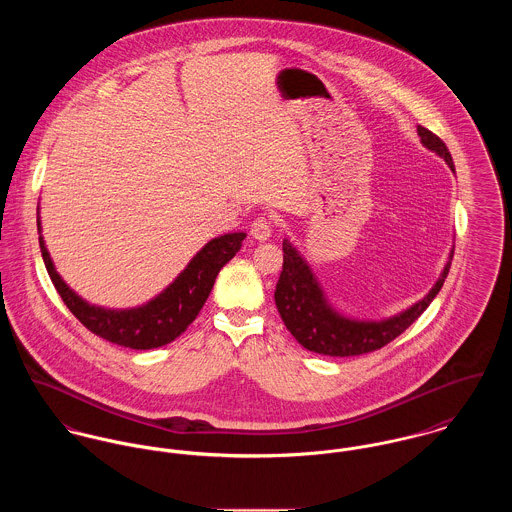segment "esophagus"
<instances>
[{
	"label": "esophagus",
	"mask_w": 512,
	"mask_h": 512,
	"mask_svg": "<svg viewBox=\"0 0 512 512\" xmlns=\"http://www.w3.org/2000/svg\"><path fill=\"white\" fill-rule=\"evenodd\" d=\"M251 235L257 239V241H267L273 233V226H271V220L261 216V218H255L253 224H251Z\"/></svg>",
	"instance_id": "34e87169"
}]
</instances>
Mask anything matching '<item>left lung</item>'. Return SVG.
Segmentation results:
<instances>
[{
	"label": "left lung",
	"mask_w": 512,
	"mask_h": 512,
	"mask_svg": "<svg viewBox=\"0 0 512 512\" xmlns=\"http://www.w3.org/2000/svg\"><path fill=\"white\" fill-rule=\"evenodd\" d=\"M418 135L422 145L440 155L455 172L454 161L446 143L422 125H418ZM283 253V273L275 290V304L284 326L302 347L330 357L363 355L381 349L398 338L436 298L454 259V251H450L448 263L444 265L440 279L430 288V292L400 314L385 320H353L345 318L330 306L306 259L288 239L283 241Z\"/></svg>",
	"instance_id": "1"
}]
</instances>
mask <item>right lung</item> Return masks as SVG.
Listing matches in <instances>:
<instances>
[{"instance_id": "obj_1", "label": "right lung", "mask_w": 512, "mask_h": 512, "mask_svg": "<svg viewBox=\"0 0 512 512\" xmlns=\"http://www.w3.org/2000/svg\"><path fill=\"white\" fill-rule=\"evenodd\" d=\"M37 228L41 231V220H37ZM243 239L245 233L235 231L208 241L159 296L143 306L127 310H110L82 300L60 279L43 235L39 237V245L49 277L62 302L92 334L129 349H153L176 340L196 320L220 269L235 257Z\"/></svg>"}]
</instances>
